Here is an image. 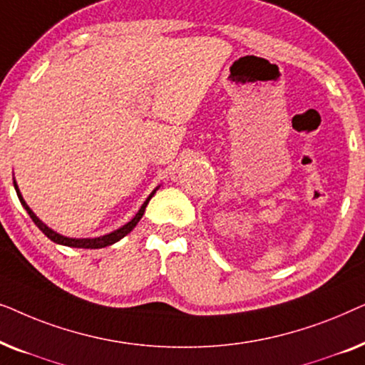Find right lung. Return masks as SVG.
<instances>
[{"label":"right lung","instance_id":"1","mask_svg":"<svg viewBox=\"0 0 365 365\" xmlns=\"http://www.w3.org/2000/svg\"><path fill=\"white\" fill-rule=\"evenodd\" d=\"M13 184H14V189H16V194H18V197H19V202H21V206H23L24 209H26V212L29 214V217H31V219H33V222L36 224V226H38L39 229H41V231L44 232V236L51 239L53 242L61 244V246H68V247H81V249H101V247L111 246V244L118 242L119 239H123L124 236H126V234L131 232L133 229L136 227V224H138L139 221H141L143 214H144V211H146L148 202L151 201V197L154 196V194H156V191L159 189V186H158L156 189H154V191L148 196L146 201L143 202V206L139 207V211L136 212V216H134L129 222L124 224V226H121L119 229H116V231H113V232H109V234H104V236H99V237H86V239H81V237H79V239H76V237H68V236H63V234H59V232H56V231H53L51 227H48L46 224H44V222L41 221V219H39V217L36 216V214H34V212L31 211V207L28 206L26 201H24L23 196H21V192H19L18 184H16V181H14V179H13Z\"/></svg>","mask_w":365,"mask_h":365}]
</instances>
